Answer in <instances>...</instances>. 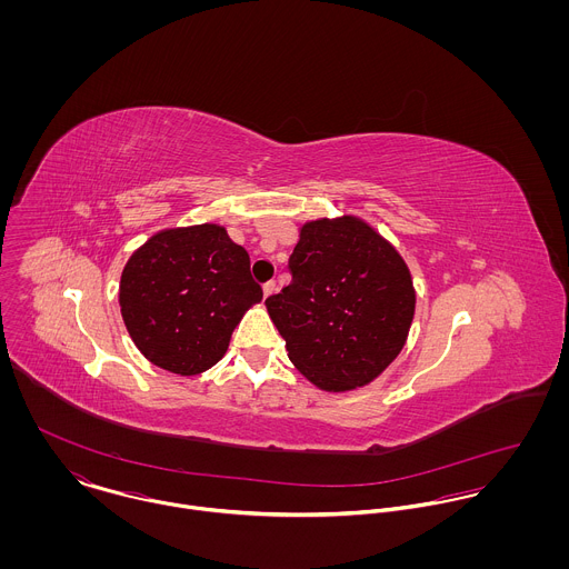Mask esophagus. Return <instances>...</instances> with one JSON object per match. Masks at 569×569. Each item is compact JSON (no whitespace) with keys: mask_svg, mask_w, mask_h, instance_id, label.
<instances>
[{"mask_svg":"<svg viewBox=\"0 0 569 569\" xmlns=\"http://www.w3.org/2000/svg\"><path fill=\"white\" fill-rule=\"evenodd\" d=\"M262 293H264V298H269L271 293H276V282H273V280L264 282V284H262Z\"/></svg>","mask_w":569,"mask_h":569,"instance_id":"34e87169","label":"esophagus"}]
</instances>
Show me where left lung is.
<instances>
[{
	"instance_id": "8db88e82",
	"label": "left lung",
	"mask_w": 569,
	"mask_h": 569,
	"mask_svg": "<svg viewBox=\"0 0 569 569\" xmlns=\"http://www.w3.org/2000/svg\"><path fill=\"white\" fill-rule=\"evenodd\" d=\"M291 282L264 300L291 363L320 390L375 381L403 350L416 291L401 253L357 217L300 230Z\"/></svg>"
}]
</instances>
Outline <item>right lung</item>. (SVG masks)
Segmentation results:
<instances>
[{
	"instance_id": "add662e5",
	"label": "right lung",
	"mask_w": 569,
	"mask_h": 569,
	"mask_svg": "<svg viewBox=\"0 0 569 569\" xmlns=\"http://www.w3.org/2000/svg\"><path fill=\"white\" fill-rule=\"evenodd\" d=\"M260 300L249 253L214 223L158 232L133 251L120 278V311L133 343L181 377L212 368Z\"/></svg>"
}]
</instances>
